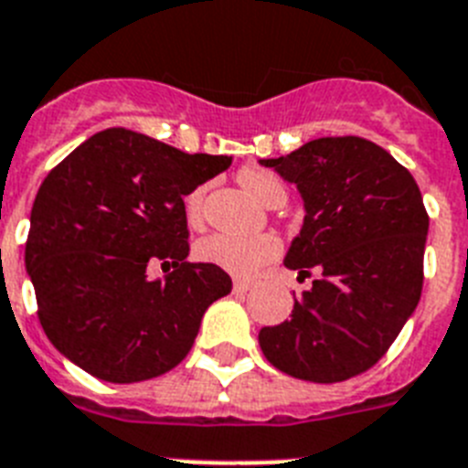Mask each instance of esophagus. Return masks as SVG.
I'll list each match as a JSON object with an SVG mask.
<instances>
[{
    "label": "esophagus",
    "mask_w": 468,
    "mask_h": 468,
    "mask_svg": "<svg viewBox=\"0 0 468 468\" xmlns=\"http://www.w3.org/2000/svg\"><path fill=\"white\" fill-rule=\"evenodd\" d=\"M252 288V282L250 281H240V278H235V282H233V290L235 292H247V290Z\"/></svg>",
    "instance_id": "34e87169"
}]
</instances>
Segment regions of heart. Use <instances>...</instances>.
Listing matches in <instances>:
<instances>
[{
	"label": "heart",
	"instance_id": "1",
	"mask_svg": "<svg viewBox=\"0 0 468 468\" xmlns=\"http://www.w3.org/2000/svg\"><path fill=\"white\" fill-rule=\"evenodd\" d=\"M240 186L254 199L266 207H276L288 199V190L276 174L266 168H242L238 174ZM204 192L195 190L186 197V216L190 223H199L202 218ZM281 242L276 235H233V233H211L195 245V254L199 261L233 273V276H254L261 266L278 257Z\"/></svg>",
	"mask_w": 468,
	"mask_h": 468
}]
</instances>
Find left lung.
I'll return each mask as SVG.
<instances>
[{"label": "left lung", "mask_w": 468, "mask_h": 468, "mask_svg": "<svg viewBox=\"0 0 468 468\" xmlns=\"http://www.w3.org/2000/svg\"><path fill=\"white\" fill-rule=\"evenodd\" d=\"M304 199V223L285 266L319 281L290 321L259 331L282 374L337 383L364 374L395 343L423 288L428 214L402 164L364 137H319L261 159Z\"/></svg>", "instance_id": "left-lung-1"}]
</instances>
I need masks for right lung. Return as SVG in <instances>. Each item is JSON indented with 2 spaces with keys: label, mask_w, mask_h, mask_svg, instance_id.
<instances>
[{
  "label": "right lung",
  "mask_w": 468,
  "mask_h": 468,
  "mask_svg": "<svg viewBox=\"0 0 468 468\" xmlns=\"http://www.w3.org/2000/svg\"><path fill=\"white\" fill-rule=\"evenodd\" d=\"M230 161L107 128L49 171L30 211L26 269L42 328L66 359L109 383L156 378L186 359L233 281L187 261L183 197ZM159 261L175 271L149 282L146 266Z\"/></svg>",
  "instance_id": "right-lung-1"
}]
</instances>
